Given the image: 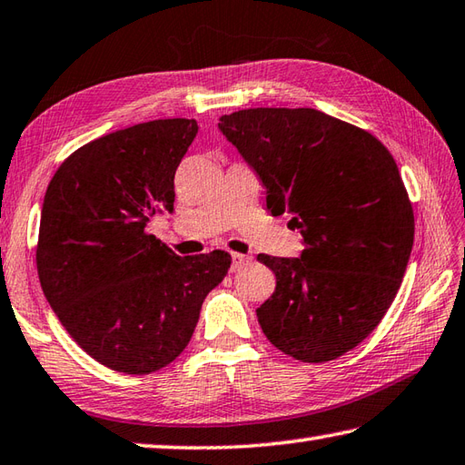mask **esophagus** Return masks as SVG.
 I'll use <instances>...</instances> for the list:
<instances>
[{"mask_svg": "<svg viewBox=\"0 0 465 465\" xmlns=\"http://www.w3.org/2000/svg\"><path fill=\"white\" fill-rule=\"evenodd\" d=\"M251 257L241 255V252H232V269H241L244 265H249Z\"/></svg>", "mask_w": 465, "mask_h": 465, "instance_id": "obj_1", "label": "esophagus"}]
</instances>
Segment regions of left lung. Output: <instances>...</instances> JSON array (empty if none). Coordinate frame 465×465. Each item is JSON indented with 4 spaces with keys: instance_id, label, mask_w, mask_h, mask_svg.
Listing matches in <instances>:
<instances>
[{
    "instance_id": "obj_1",
    "label": "left lung",
    "mask_w": 465,
    "mask_h": 465,
    "mask_svg": "<svg viewBox=\"0 0 465 465\" xmlns=\"http://www.w3.org/2000/svg\"><path fill=\"white\" fill-rule=\"evenodd\" d=\"M218 129L257 172L271 214H292L297 259L259 255L275 273L257 310L262 334L302 362L346 354L379 326L413 249L415 216L379 139L315 109L259 107Z\"/></svg>"
}]
</instances>
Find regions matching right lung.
<instances>
[{
	"instance_id": "add662e5",
	"label": "right lung",
	"mask_w": 465,
	"mask_h": 465,
	"mask_svg": "<svg viewBox=\"0 0 465 465\" xmlns=\"http://www.w3.org/2000/svg\"><path fill=\"white\" fill-rule=\"evenodd\" d=\"M196 134L194 119H157L103 135L66 157L44 196L42 292L76 344L117 372L176 361L231 267L229 252L178 257L145 232L173 210V176Z\"/></svg>"
}]
</instances>
